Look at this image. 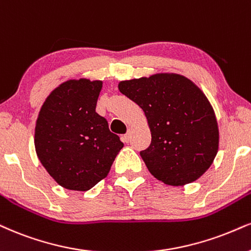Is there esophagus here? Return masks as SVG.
Here are the masks:
<instances>
[{
    "mask_svg": "<svg viewBox=\"0 0 251 251\" xmlns=\"http://www.w3.org/2000/svg\"><path fill=\"white\" fill-rule=\"evenodd\" d=\"M130 137H131V129H129L128 132H126V134L123 136V141H125L126 143H128V142L130 141Z\"/></svg>",
    "mask_w": 251,
    "mask_h": 251,
    "instance_id": "1",
    "label": "esophagus"
}]
</instances>
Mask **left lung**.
<instances>
[{"mask_svg":"<svg viewBox=\"0 0 251 251\" xmlns=\"http://www.w3.org/2000/svg\"><path fill=\"white\" fill-rule=\"evenodd\" d=\"M119 89L147 116L151 144L140 154L154 178L182 186L209 169L218 153L219 129L198 86L179 74L160 73L121 81Z\"/></svg>","mask_w":251,"mask_h":251,"instance_id":"1","label":"left lung"}]
</instances>
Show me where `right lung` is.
Segmentation results:
<instances>
[{
	"instance_id": "1",
	"label": "right lung",
	"mask_w": 251,
	"mask_h": 251,
	"mask_svg": "<svg viewBox=\"0 0 251 251\" xmlns=\"http://www.w3.org/2000/svg\"><path fill=\"white\" fill-rule=\"evenodd\" d=\"M102 81L69 80L40 108L35 129L37 156L60 186L88 191L107 177L123 148L95 111Z\"/></svg>"
}]
</instances>
